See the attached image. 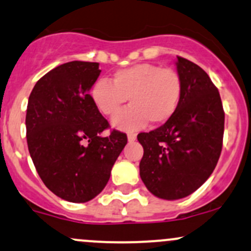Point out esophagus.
<instances>
[{
	"mask_svg": "<svg viewBox=\"0 0 251 251\" xmlns=\"http://www.w3.org/2000/svg\"><path fill=\"white\" fill-rule=\"evenodd\" d=\"M127 139H128V142H134V140L137 139V134L130 132V133H127Z\"/></svg>",
	"mask_w": 251,
	"mask_h": 251,
	"instance_id": "obj_1",
	"label": "esophagus"
}]
</instances>
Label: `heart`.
Returning a JSON list of instances; mask_svg holds the SVG:
<instances>
[{"label":"heart","instance_id":"b5f03b06","mask_svg":"<svg viewBox=\"0 0 251 251\" xmlns=\"http://www.w3.org/2000/svg\"><path fill=\"white\" fill-rule=\"evenodd\" d=\"M93 102L101 114L112 117L126 102L131 106L112 120L115 128L139 130L150 121L162 125L175 114L182 96V81L173 69L142 63L113 74V83L100 78L90 90Z\"/></svg>","mask_w":251,"mask_h":251}]
</instances>
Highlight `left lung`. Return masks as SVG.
Wrapping results in <instances>:
<instances>
[{"instance_id":"obj_1","label":"left lung","mask_w":251,"mask_h":251,"mask_svg":"<svg viewBox=\"0 0 251 251\" xmlns=\"http://www.w3.org/2000/svg\"><path fill=\"white\" fill-rule=\"evenodd\" d=\"M182 96L175 114L156 130L137 136L144 149L139 174L157 198L188 197L210 177L223 147L225 114L216 85L191 60L178 57Z\"/></svg>"}]
</instances>
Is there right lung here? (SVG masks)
Instances as JSON below:
<instances>
[{
  "label": "right lung",
  "mask_w": 251,
  "mask_h": 251,
  "mask_svg": "<svg viewBox=\"0 0 251 251\" xmlns=\"http://www.w3.org/2000/svg\"><path fill=\"white\" fill-rule=\"evenodd\" d=\"M99 63H65L33 88L26 113L27 144L45 186L60 199L87 202L102 192L112 167L127 143L93 102L89 90L100 76Z\"/></svg>",
  "instance_id": "add662e5"
}]
</instances>
